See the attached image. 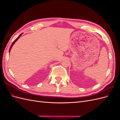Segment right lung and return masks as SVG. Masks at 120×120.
<instances>
[{
  "instance_id": "add662e5",
  "label": "right lung",
  "mask_w": 120,
  "mask_h": 120,
  "mask_svg": "<svg viewBox=\"0 0 120 120\" xmlns=\"http://www.w3.org/2000/svg\"><path fill=\"white\" fill-rule=\"evenodd\" d=\"M22 34H20V35H19V37H17V38H16V39H15V41H13V42H12V45H11V46H10V49H9V52H10V49H11V48H12V45H14V43H15V42H16V41H17V40H18V39H19V38H20V36H21V35H22Z\"/></svg>"
}]
</instances>
